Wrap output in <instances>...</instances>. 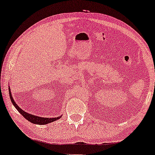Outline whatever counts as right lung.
Segmentation results:
<instances>
[{
    "instance_id": "1",
    "label": "right lung",
    "mask_w": 155,
    "mask_h": 155,
    "mask_svg": "<svg viewBox=\"0 0 155 155\" xmlns=\"http://www.w3.org/2000/svg\"><path fill=\"white\" fill-rule=\"evenodd\" d=\"M9 94H10V100H11L12 103L13 104L14 107H15L17 109H18V111L20 112V113L22 114V115L24 116V117L26 118L27 120H29V122L32 123V124H38V125H46V124H50V123H51V122H54V121H55V120L61 118V116H58V117H56V118H43V117H40V116H35V115H33V114L27 113L26 111H23L22 109H20V108L18 107V105H17L15 101H14V99L12 98L10 87H9Z\"/></svg>"
}]
</instances>
